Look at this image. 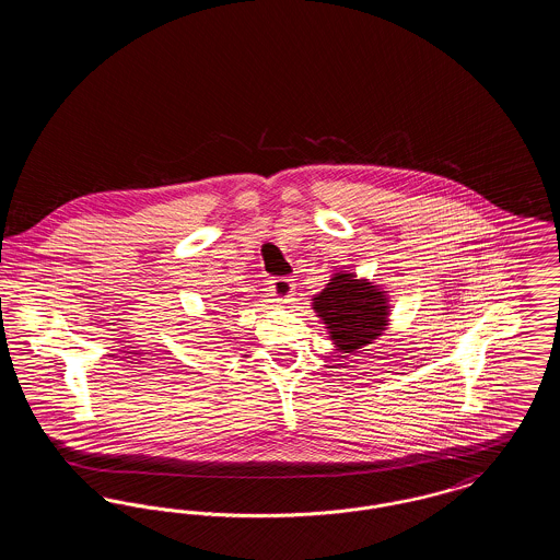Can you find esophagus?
Listing matches in <instances>:
<instances>
[{
  "instance_id": "1",
  "label": "esophagus",
  "mask_w": 560,
  "mask_h": 560,
  "mask_svg": "<svg viewBox=\"0 0 560 560\" xmlns=\"http://www.w3.org/2000/svg\"><path fill=\"white\" fill-rule=\"evenodd\" d=\"M270 292L275 295V300L279 302H290L293 300L292 295L295 292V283L290 277H277L270 281Z\"/></svg>"
}]
</instances>
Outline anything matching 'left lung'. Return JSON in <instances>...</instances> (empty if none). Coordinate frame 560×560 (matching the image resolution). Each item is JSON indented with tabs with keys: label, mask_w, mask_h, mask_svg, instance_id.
Returning <instances> with one entry per match:
<instances>
[{
	"label": "left lung",
	"mask_w": 560,
	"mask_h": 560,
	"mask_svg": "<svg viewBox=\"0 0 560 560\" xmlns=\"http://www.w3.org/2000/svg\"><path fill=\"white\" fill-rule=\"evenodd\" d=\"M313 311L340 352L373 345L386 331L390 317L386 292L348 270L331 275L325 290L313 298Z\"/></svg>",
	"instance_id": "8db88e82"
}]
</instances>
